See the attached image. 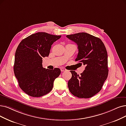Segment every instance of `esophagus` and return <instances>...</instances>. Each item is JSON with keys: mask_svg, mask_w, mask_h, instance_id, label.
<instances>
[{"mask_svg": "<svg viewBox=\"0 0 126 126\" xmlns=\"http://www.w3.org/2000/svg\"><path fill=\"white\" fill-rule=\"evenodd\" d=\"M60 70H61L62 72H64V71H66V69L63 68H60Z\"/></svg>", "mask_w": 126, "mask_h": 126, "instance_id": "esophagus-1", "label": "esophagus"}]
</instances>
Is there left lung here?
<instances>
[{
    "label": "left lung",
    "mask_w": 126,
    "mask_h": 126,
    "mask_svg": "<svg viewBox=\"0 0 126 126\" xmlns=\"http://www.w3.org/2000/svg\"><path fill=\"white\" fill-rule=\"evenodd\" d=\"M78 45L79 53L75 61L85 65L83 73L70 71L72 78L68 83L69 89L74 96L89 98L101 90L108 75V54L101 40L86 32L67 35Z\"/></svg>",
    "instance_id": "left-lung-1"
}]
</instances>
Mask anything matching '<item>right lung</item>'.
<instances>
[{"mask_svg": "<svg viewBox=\"0 0 126 126\" xmlns=\"http://www.w3.org/2000/svg\"><path fill=\"white\" fill-rule=\"evenodd\" d=\"M61 36L39 32L24 39L15 54L14 72L19 87L26 94L40 97L49 93L59 77V68L42 67V58L47 57L53 43Z\"/></svg>", "mask_w": 126, "mask_h": 126, "instance_id": "1", "label": "right lung"}]
</instances>
